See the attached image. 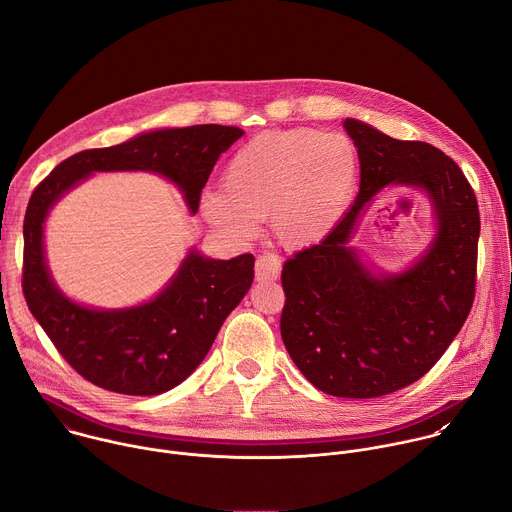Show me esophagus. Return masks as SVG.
<instances>
[{
	"mask_svg": "<svg viewBox=\"0 0 512 512\" xmlns=\"http://www.w3.org/2000/svg\"><path fill=\"white\" fill-rule=\"evenodd\" d=\"M281 261L275 253H261L255 259V277L257 281H273L279 277Z\"/></svg>",
	"mask_w": 512,
	"mask_h": 512,
	"instance_id": "34e87169",
	"label": "esophagus"
}]
</instances>
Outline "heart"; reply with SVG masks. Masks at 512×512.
Listing matches in <instances>:
<instances>
[{"mask_svg":"<svg viewBox=\"0 0 512 512\" xmlns=\"http://www.w3.org/2000/svg\"><path fill=\"white\" fill-rule=\"evenodd\" d=\"M358 152L350 137L318 129H273L249 139L223 170V194L202 196L206 221L249 239L257 221L285 247L320 243L340 223L358 186Z\"/></svg>","mask_w":512,"mask_h":512,"instance_id":"obj_1","label":"heart"}]
</instances>
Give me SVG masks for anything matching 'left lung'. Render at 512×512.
I'll use <instances>...</instances> for the list:
<instances>
[{
    "label": "left lung",
    "instance_id": "1",
    "mask_svg": "<svg viewBox=\"0 0 512 512\" xmlns=\"http://www.w3.org/2000/svg\"><path fill=\"white\" fill-rule=\"evenodd\" d=\"M360 160V192L332 233L285 261L281 338L320 391L373 399L421 379L464 326L476 296L480 212L460 166L425 141H401L346 119ZM387 183L423 187L441 231L409 272L377 280L345 241Z\"/></svg>",
    "mask_w": 512,
    "mask_h": 512
}]
</instances>
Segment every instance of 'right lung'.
<instances>
[{"instance_id":"1","label":"right lung","mask_w":512,"mask_h":512,"mask_svg":"<svg viewBox=\"0 0 512 512\" xmlns=\"http://www.w3.org/2000/svg\"><path fill=\"white\" fill-rule=\"evenodd\" d=\"M239 127L192 125L143 133L113 148L85 150L60 162L32 192L24 216L22 291L32 316L81 377L121 395H160L202 362L227 316L253 283L251 253L229 261L190 253L174 281L150 304L99 312L72 304L52 283L42 249L48 208L91 172L148 170L176 182L192 212Z\"/></svg>"}]
</instances>
